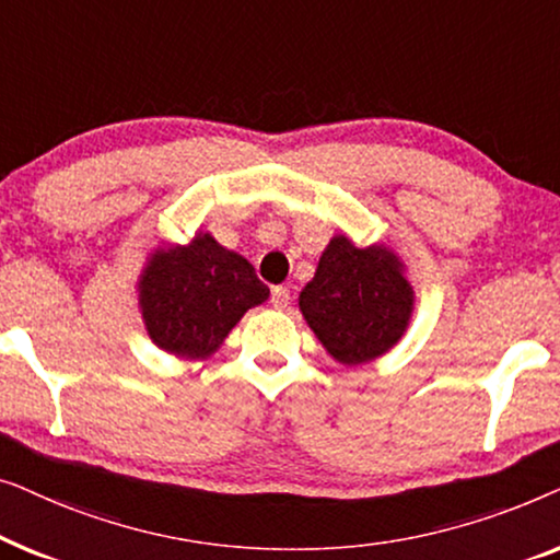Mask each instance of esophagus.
I'll return each mask as SVG.
<instances>
[{
	"mask_svg": "<svg viewBox=\"0 0 560 560\" xmlns=\"http://www.w3.org/2000/svg\"><path fill=\"white\" fill-rule=\"evenodd\" d=\"M270 303L275 305V308H288L290 305V290L288 288H272V295H270Z\"/></svg>",
	"mask_w": 560,
	"mask_h": 560,
	"instance_id": "esophagus-1",
	"label": "esophagus"
}]
</instances>
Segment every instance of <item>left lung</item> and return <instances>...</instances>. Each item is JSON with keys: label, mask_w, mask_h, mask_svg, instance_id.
Instances as JSON below:
<instances>
[{"label": "left lung", "mask_w": 560, "mask_h": 560, "mask_svg": "<svg viewBox=\"0 0 560 560\" xmlns=\"http://www.w3.org/2000/svg\"><path fill=\"white\" fill-rule=\"evenodd\" d=\"M301 311L328 354L354 366L400 341L412 313V288L389 249H359L347 236H334L303 288Z\"/></svg>", "instance_id": "obj_1"}]
</instances>
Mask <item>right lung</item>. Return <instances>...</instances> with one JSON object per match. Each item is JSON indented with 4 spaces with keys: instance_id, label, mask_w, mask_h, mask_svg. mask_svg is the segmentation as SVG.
Wrapping results in <instances>:
<instances>
[{
    "instance_id": "right-lung-1",
    "label": "right lung",
    "mask_w": 560,
    "mask_h": 560,
    "mask_svg": "<svg viewBox=\"0 0 560 560\" xmlns=\"http://www.w3.org/2000/svg\"><path fill=\"white\" fill-rule=\"evenodd\" d=\"M270 288L247 259L211 234L186 247L158 249L140 280L142 318L150 339L175 357L206 359Z\"/></svg>"
}]
</instances>
